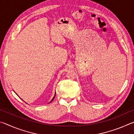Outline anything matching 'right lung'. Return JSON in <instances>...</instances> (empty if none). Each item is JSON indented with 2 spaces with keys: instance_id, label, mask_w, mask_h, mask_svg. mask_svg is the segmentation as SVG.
<instances>
[{
  "instance_id": "add662e5",
  "label": "right lung",
  "mask_w": 134,
  "mask_h": 134,
  "mask_svg": "<svg viewBox=\"0 0 134 134\" xmlns=\"http://www.w3.org/2000/svg\"><path fill=\"white\" fill-rule=\"evenodd\" d=\"M55 94H56V93H55V95H54V96L53 97V99H52V100H51L50 102H49V103H50V102H51L53 100H54V97H55Z\"/></svg>"
}]
</instances>
